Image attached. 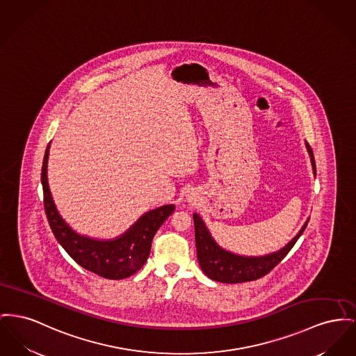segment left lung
<instances>
[{
	"instance_id": "left-lung-1",
	"label": "left lung",
	"mask_w": 356,
	"mask_h": 356,
	"mask_svg": "<svg viewBox=\"0 0 356 356\" xmlns=\"http://www.w3.org/2000/svg\"><path fill=\"white\" fill-rule=\"evenodd\" d=\"M305 145L311 157L314 175L316 176L314 152L308 143H305ZM308 222L309 219L305 222V225L301 227V230L298 231V234L292 241L288 245H285V248H282L281 250L261 257H243L220 248L211 236L203 219L197 213H193L197 261L204 274L218 282L238 284L258 280L266 275L268 273L272 272L273 268H275L286 257V254L292 250L294 243L305 230Z\"/></svg>"
}]
</instances>
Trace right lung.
Listing matches in <instances>:
<instances>
[{
    "label": "right lung",
    "mask_w": 356,
    "mask_h": 356,
    "mask_svg": "<svg viewBox=\"0 0 356 356\" xmlns=\"http://www.w3.org/2000/svg\"><path fill=\"white\" fill-rule=\"evenodd\" d=\"M49 144L45 150L42 167L44 209L58 242L68 255L82 268L107 280H122L138 272L147 262L154 234L169 215L175 204H167L144 213L125 234L115 239L101 241L79 235L72 230L58 212L47 179Z\"/></svg>",
    "instance_id": "add662e5"
}]
</instances>
